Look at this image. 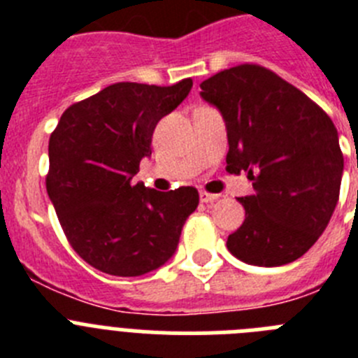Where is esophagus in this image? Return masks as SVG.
I'll list each match as a JSON object with an SVG mask.
<instances>
[{
    "instance_id": "obj_1",
    "label": "esophagus",
    "mask_w": 358,
    "mask_h": 358,
    "mask_svg": "<svg viewBox=\"0 0 358 358\" xmlns=\"http://www.w3.org/2000/svg\"><path fill=\"white\" fill-rule=\"evenodd\" d=\"M217 199H218V195L208 194V192H201V202H206V204H210V202H215Z\"/></svg>"
}]
</instances>
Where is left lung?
Instances as JSON below:
<instances>
[{
  "label": "left lung",
  "mask_w": 358,
  "mask_h": 358,
  "mask_svg": "<svg viewBox=\"0 0 358 358\" xmlns=\"http://www.w3.org/2000/svg\"><path fill=\"white\" fill-rule=\"evenodd\" d=\"M227 131V172H248L242 226L227 249L238 260L280 267L301 258L339 201L344 157L330 116L271 69L242 64L201 84Z\"/></svg>",
  "instance_id": "1"
}]
</instances>
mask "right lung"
Here are the masks:
<instances>
[{"label":"right lung","mask_w":358,"mask_h":358,"mask_svg":"<svg viewBox=\"0 0 358 358\" xmlns=\"http://www.w3.org/2000/svg\"><path fill=\"white\" fill-rule=\"evenodd\" d=\"M192 78L169 87L118 82L64 110L50 136L46 189L71 248L113 276H141L173 256L199 192L134 185L157 122L188 96Z\"/></svg>","instance_id":"1"}]
</instances>
